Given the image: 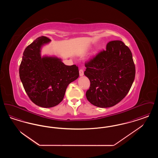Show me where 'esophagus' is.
<instances>
[{
    "mask_svg": "<svg viewBox=\"0 0 158 158\" xmlns=\"http://www.w3.org/2000/svg\"><path fill=\"white\" fill-rule=\"evenodd\" d=\"M83 74H84V72H83V69H80L79 70V75H80V76H82Z\"/></svg>",
    "mask_w": 158,
    "mask_h": 158,
    "instance_id": "1",
    "label": "esophagus"
}]
</instances>
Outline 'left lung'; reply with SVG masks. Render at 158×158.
Instances as JSON below:
<instances>
[{"label":"left lung","instance_id":"obj_1","mask_svg":"<svg viewBox=\"0 0 158 158\" xmlns=\"http://www.w3.org/2000/svg\"><path fill=\"white\" fill-rule=\"evenodd\" d=\"M84 74L90 81L86 97L92 105L111 107L124 98L135 77L132 53L119 40L111 41L103 50L85 63Z\"/></svg>","mask_w":158,"mask_h":158}]
</instances>
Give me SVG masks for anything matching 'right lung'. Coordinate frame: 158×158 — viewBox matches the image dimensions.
<instances>
[{"instance_id":"1","label":"right lung","mask_w":158,"mask_h":158,"mask_svg":"<svg viewBox=\"0 0 158 158\" xmlns=\"http://www.w3.org/2000/svg\"><path fill=\"white\" fill-rule=\"evenodd\" d=\"M51 40L41 36L28 45L23 53L19 77L27 94L35 104L43 108L58 105L69 83L79 76L75 64L65 65L53 56H41V47Z\"/></svg>"}]
</instances>
